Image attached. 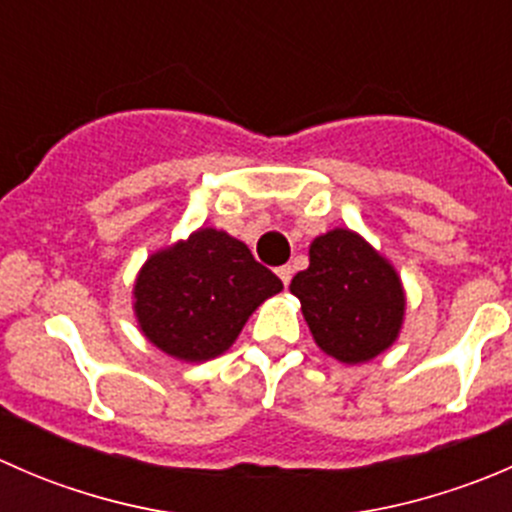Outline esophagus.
<instances>
[{
	"mask_svg": "<svg viewBox=\"0 0 512 512\" xmlns=\"http://www.w3.org/2000/svg\"><path fill=\"white\" fill-rule=\"evenodd\" d=\"M292 275H294V270L289 265H282V267H277V277H280L282 280V285H289V280H292Z\"/></svg>",
	"mask_w": 512,
	"mask_h": 512,
	"instance_id": "1",
	"label": "esophagus"
}]
</instances>
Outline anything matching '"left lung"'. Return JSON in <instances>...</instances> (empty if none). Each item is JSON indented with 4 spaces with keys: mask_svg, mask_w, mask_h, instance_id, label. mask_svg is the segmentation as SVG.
Wrapping results in <instances>:
<instances>
[{
    "mask_svg": "<svg viewBox=\"0 0 512 512\" xmlns=\"http://www.w3.org/2000/svg\"><path fill=\"white\" fill-rule=\"evenodd\" d=\"M289 292L324 354L364 364L394 347L404 327L406 292L396 267L359 232L334 227L309 245V267Z\"/></svg>",
    "mask_w": 512,
    "mask_h": 512,
    "instance_id": "1",
    "label": "left lung"
}]
</instances>
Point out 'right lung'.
Returning a JSON list of instances; mask_svg holds the SVG:
<instances>
[{
    "instance_id": "obj_1",
    "label": "right lung",
    "mask_w": 512,
    "mask_h": 512,
    "mask_svg": "<svg viewBox=\"0 0 512 512\" xmlns=\"http://www.w3.org/2000/svg\"><path fill=\"white\" fill-rule=\"evenodd\" d=\"M280 277L250 247L215 227L156 250L133 282V314L143 337L173 359L200 364L225 354Z\"/></svg>"
}]
</instances>
